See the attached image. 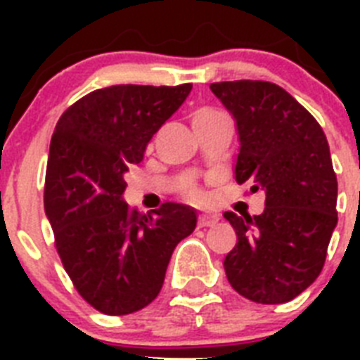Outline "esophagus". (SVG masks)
<instances>
[{
    "instance_id": "obj_1",
    "label": "esophagus",
    "mask_w": 360,
    "mask_h": 360,
    "mask_svg": "<svg viewBox=\"0 0 360 360\" xmlns=\"http://www.w3.org/2000/svg\"><path fill=\"white\" fill-rule=\"evenodd\" d=\"M218 224V216L214 214H200L198 227H214Z\"/></svg>"
}]
</instances>
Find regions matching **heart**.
Segmentation results:
<instances>
[{"label":"heart","instance_id":"b5f03b06","mask_svg":"<svg viewBox=\"0 0 360 360\" xmlns=\"http://www.w3.org/2000/svg\"><path fill=\"white\" fill-rule=\"evenodd\" d=\"M198 196H200V195H198V193H195V198H198Z\"/></svg>","mask_w":360,"mask_h":360}]
</instances>
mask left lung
Listing matches in <instances>:
<instances>
[{
  "label": "left lung",
  "instance_id": "left-lung-1",
  "mask_svg": "<svg viewBox=\"0 0 360 360\" xmlns=\"http://www.w3.org/2000/svg\"><path fill=\"white\" fill-rule=\"evenodd\" d=\"M211 91L236 122V182L265 193L262 214H224L238 236L225 256V274L254 303H287L321 274L337 225L328 141L317 120L274 82H214Z\"/></svg>",
  "mask_w": 360,
  "mask_h": 360
}]
</instances>
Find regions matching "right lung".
Listing matches in <instances>:
<instances>
[{"instance_id":"add662e5","label":"right lung","mask_w":360,"mask_h":360,"mask_svg":"<svg viewBox=\"0 0 360 360\" xmlns=\"http://www.w3.org/2000/svg\"><path fill=\"white\" fill-rule=\"evenodd\" d=\"M193 84H117L70 106L50 142L44 212L66 274L84 301L108 316L148 307L171 254L196 227V211L164 203L141 214L124 202L129 165L144 158L162 124Z\"/></svg>"}]
</instances>
